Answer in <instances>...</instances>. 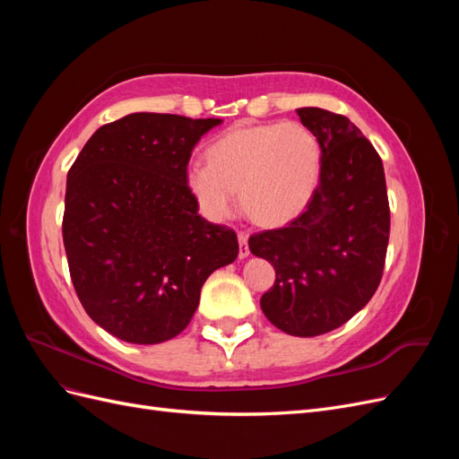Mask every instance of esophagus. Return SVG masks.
I'll use <instances>...</instances> for the list:
<instances>
[{"label": "esophagus", "instance_id": "esophagus-1", "mask_svg": "<svg viewBox=\"0 0 459 459\" xmlns=\"http://www.w3.org/2000/svg\"><path fill=\"white\" fill-rule=\"evenodd\" d=\"M239 239V258H247L248 255H251V251H248V235L247 233H239L238 235Z\"/></svg>", "mask_w": 459, "mask_h": 459}]
</instances>
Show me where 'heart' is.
Listing matches in <instances>:
<instances>
[{"instance_id": "b5f03b06", "label": "heart", "mask_w": 459, "mask_h": 459, "mask_svg": "<svg viewBox=\"0 0 459 459\" xmlns=\"http://www.w3.org/2000/svg\"><path fill=\"white\" fill-rule=\"evenodd\" d=\"M322 179V145L300 122L233 128L208 147V160H191L186 186L211 221H226L241 203L264 226L300 216Z\"/></svg>"}]
</instances>
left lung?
I'll list each match as a JSON object with an SVG mask.
<instances>
[{"label": "left lung", "instance_id": "1", "mask_svg": "<svg viewBox=\"0 0 459 459\" xmlns=\"http://www.w3.org/2000/svg\"><path fill=\"white\" fill-rule=\"evenodd\" d=\"M322 145V179L299 218L253 235L248 248L275 270L260 299L289 335L316 337L362 310L379 287L391 231L383 162L354 124L325 108H297Z\"/></svg>", "mask_w": 459, "mask_h": 459}]
</instances>
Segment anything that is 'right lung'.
<instances>
[{
    "instance_id": "1",
    "label": "right lung",
    "mask_w": 459,
    "mask_h": 459,
    "mask_svg": "<svg viewBox=\"0 0 459 459\" xmlns=\"http://www.w3.org/2000/svg\"><path fill=\"white\" fill-rule=\"evenodd\" d=\"M220 118L132 113L97 130L66 176L63 241L82 307L110 335L157 344L182 333L201 287L239 253L186 186Z\"/></svg>"
}]
</instances>
